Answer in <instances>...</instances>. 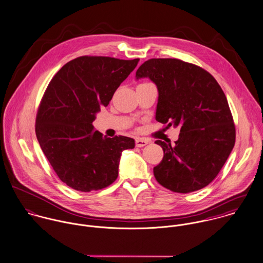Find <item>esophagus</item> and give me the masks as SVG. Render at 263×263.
Listing matches in <instances>:
<instances>
[{
  "label": "esophagus",
  "instance_id": "obj_1",
  "mask_svg": "<svg viewBox=\"0 0 263 263\" xmlns=\"http://www.w3.org/2000/svg\"><path fill=\"white\" fill-rule=\"evenodd\" d=\"M148 142L149 141L144 138H136L135 145H136V147H142V146H145L146 144H148Z\"/></svg>",
  "mask_w": 263,
  "mask_h": 263
}]
</instances>
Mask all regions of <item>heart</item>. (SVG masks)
<instances>
[{"label": "heart", "instance_id": "1", "mask_svg": "<svg viewBox=\"0 0 263 263\" xmlns=\"http://www.w3.org/2000/svg\"><path fill=\"white\" fill-rule=\"evenodd\" d=\"M144 83H147V82H144Z\"/></svg>", "mask_w": 263, "mask_h": 263}]
</instances>
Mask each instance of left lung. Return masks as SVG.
Returning a JSON list of instances; mask_svg holds the SVG:
<instances>
[{"instance_id": "1", "label": "left lung", "mask_w": 263, "mask_h": 263, "mask_svg": "<svg viewBox=\"0 0 263 263\" xmlns=\"http://www.w3.org/2000/svg\"><path fill=\"white\" fill-rule=\"evenodd\" d=\"M158 90L156 119L166 128L180 126L174 145L157 140L163 158L154 175L164 188L189 193L217 176L236 141V128L227 98L206 70L179 59H149L136 71Z\"/></svg>"}]
</instances>
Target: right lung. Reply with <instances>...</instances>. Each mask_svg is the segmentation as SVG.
<instances>
[{"instance_id":"right-lung-1","label":"right lung","mask_w":263,"mask_h":263,"mask_svg":"<svg viewBox=\"0 0 263 263\" xmlns=\"http://www.w3.org/2000/svg\"><path fill=\"white\" fill-rule=\"evenodd\" d=\"M138 62L82 55L65 64L49 83L35 134L54 173L72 189L90 192L109 186L118 178L122 152L134 148V139L104 137L92 122Z\"/></svg>"}]
</instances>
